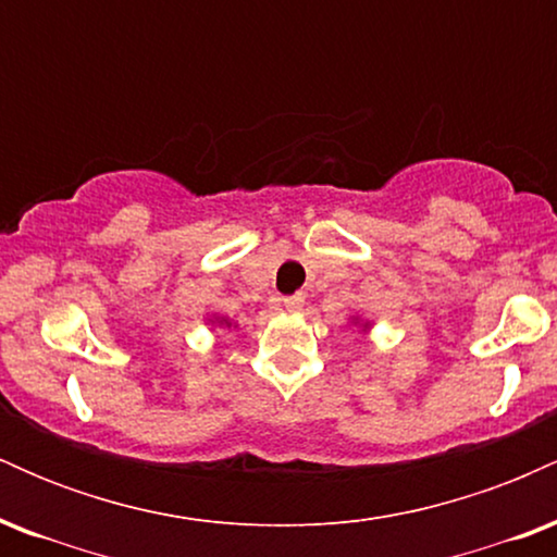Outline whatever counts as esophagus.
<instances>
[{
    "instance_id": "esophagus-1",
    "label": "esophagus",
    "mask_w": 557,
    "mask_h": 557,
    "mask_svg": "<svg viewBox=\"0 0 557 557\" xmlns=\"http://www.w3.org/2000/svg\"><path fill=\"white\" fill-rule=\"evenodd\" d=\"M283 304H285V309L296 311V309H300V306L306 304V296H304V293H293V296H285L283 298Z\"/></svg>"
}]
</instances>
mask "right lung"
Listing matches in <instances>:
<instances>
[{
	"label": "right lung",
	"mask_w": 557,
	"mask_h": 557,
	"mask_svg": "<svg viewBox=\"0 0 557 557\" xmlns=\"http://www.w3.org/2000/svg\"><path fill=\"white\" fill-rule=\"evenodd\" d=\"M216 324H225V327H230V322H227V319H216Z\"/></svg>",
	"instance_id": "right-lung-1"
}]
</instances>
